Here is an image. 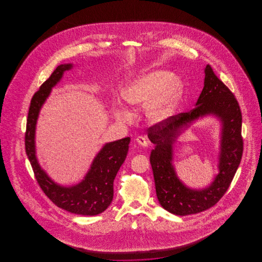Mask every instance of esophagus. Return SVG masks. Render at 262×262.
I'll return each instance as SVG.
<instances>
[{"mask_svg": "<svg viewBox=\"0 0 262 262\" xmlns=\"http://www.w3.org/2000/svg\"><path fill=\"white\" fill-rule=\"evenodd\" d=\"M136 142H137L138 144L140 145V146H142V147H147V146H148L147 139H146L145 137H142V136L138 137V138L136 139Z\"/></svg>", "mask_w": 262, "mask_h": 262, "instance_id": "esophagus-1", "label": "esophagus"}]
</instances>
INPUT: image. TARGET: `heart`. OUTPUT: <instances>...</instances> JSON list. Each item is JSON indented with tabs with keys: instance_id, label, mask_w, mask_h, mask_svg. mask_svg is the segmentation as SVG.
I'll use <instances>...</instances> for the list:
<instances>
[{
	"instance_id": "b5f03b06",
	"label": "heart",
	"mask_w": 262,
	"mask_h": 262,
	"mask_svg": "<svg viewBox=\"0 0 262 262\" xmlns=\"http://www.w3.org/2000/svg\"><path fill=\"white\" fill-rule=\"evenodd\" d=\"M184 92V85L172 72L156 70L134 78L122 91V96L134 110L146 107V118L150 123H161L172 116ZM118 119L127 122L131 115L119 108Z\"/></svg>"
}]
</instances>
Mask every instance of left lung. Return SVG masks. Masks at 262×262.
I'll list each match as a JSON object with an SVG mask.
<instances>
[{"mask_svg": "<svg viewBox=\"0 0 262 262\" xmlns=\"http://www.w3.org/2000/svg\"><path fill=\"white\" fill-rule=\"evenodd\" d=\"M204 72V87L195 107L148 128V138L156 145L150 162L157 199L167 212L181 216L206 211L220 201L233 180L244 150L238 101L211 66L207 64ZM207 115L218 117L223 125L220 172L209 187L192 190L178 179L172 167V144L189 123Z\"/></svg>", "mask_w": 262, "mask_h": 262, "instance_id": "8db88e82", "label": "left lung"}]
</instances>
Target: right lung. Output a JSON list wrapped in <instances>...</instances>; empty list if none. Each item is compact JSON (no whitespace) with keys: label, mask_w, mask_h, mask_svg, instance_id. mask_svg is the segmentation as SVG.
Instances as JSON below:
<instances>
[{"label":"right lung","mask_w":262,"mask_h":262,"mask_svg":"<svg viewBox=\"0 0 262 262\" xmlns=\"http://www.w3.org/2000/svg\"><path fill=\"white\" fill-rule=\"evenodd\" d=\"M72 63L60 64L34 94L29 108L25 133V150L34 176L46 195L56 206L80 215H96L106 210L113 199V182L127 156L130 138L119 139L103 146L83 180L76 185L56 184L40 167L35 152V128L40 110L52 88L70 70Z\"/></svg>","instance_id":"obj_1"}]
</instances>
